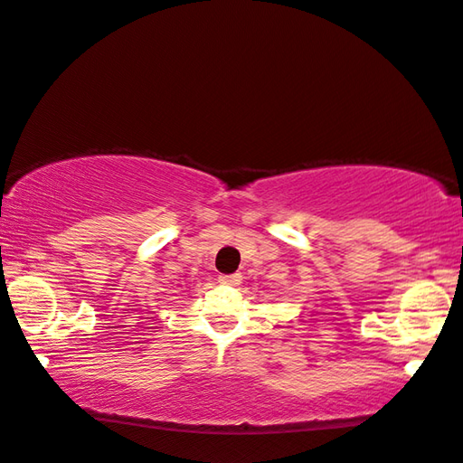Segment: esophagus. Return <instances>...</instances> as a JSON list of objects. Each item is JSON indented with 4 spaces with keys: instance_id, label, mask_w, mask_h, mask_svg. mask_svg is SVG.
I'll return each instance as SVG.
<instances>
[{
    "instance_id": "1",
    "label": "esophagus",
    "mask_w": 463,
    "mask_h": 463,
    "mask_svg": "<svg viewBox=\"0 0 463 463\" xmlns=\"http://www.w3.org/2000/svg\"><path fill=\"white\" fill-rule=\"evenodd\" d=\"M220 282L228 286H238L241 282V274H223L220 276Z\"/></svg>"
}]
</instances>
